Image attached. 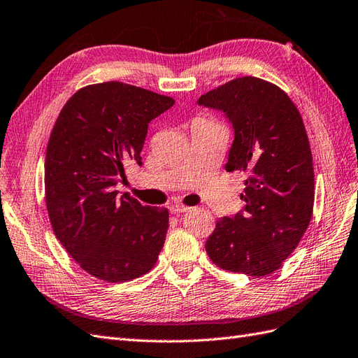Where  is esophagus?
I'll use <instances>...</instances> for the list:
<instances>
[{"label": "esophagus", "mask_w": 358, "mask_h": 358, "mask_svg": "<svg viewBox=\"0 0 358 358\" xmlns=\"http://www.w3.org/2000/svg\"><path fill=\"white\" fill-rule=\"evenodd\" d=\"M169 209H170L171 214H182V212H187L189 208L182 206V205H171Z\"/></svg>", "instance_id": "1"}]
</instances>
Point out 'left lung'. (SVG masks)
<instances>
[{"label": "left lung", "mask_w": 358, "mask_h": 358, "mask_svg": "<svg viewBox=\"0 0 358 358\" xmlns=\"http://www.w3.org/2000/svg\"><path fill=\"white\" fill-rule=\"evenodd\" d=\"M197 103L226 114L235 132L226 170L248 173L244 209L217 221L206 253L231 273L271 274L312 220L315 175L301 115L280 87L256 76L231 80Z\"/></svg>", "instance_id": "8db88e82"}]
</instances>
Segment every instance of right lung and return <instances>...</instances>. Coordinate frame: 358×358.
Masks as SVG:
<instances>
[{
	"label": "right lung",
	"mask_w": 358,
	"mask_h": 358,
	"mask_svg": "<svg viewBox=\"0 0 358 358\" xmlns=\"http://www.w3.org/2000/svg\"><path fill=\"white\" fill-rule=\"evenodd\" d=\"M173 103L119 81L93 84L66 102L52 128L45 158L48 215L67 253L103 282L149 273L166 241L169 210L114 188L124 164H141L150 120Z\"/></svg>",
	"instance_id": "1"
}]
</instances>
